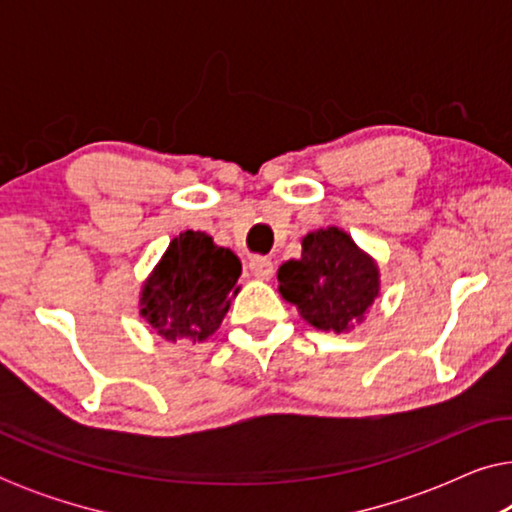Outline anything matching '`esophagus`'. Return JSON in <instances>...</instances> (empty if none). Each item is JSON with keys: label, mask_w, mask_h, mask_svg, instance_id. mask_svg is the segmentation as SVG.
I'll use <instances>...</instances> for the list:
<instances>
[{"label": "esophagus", "mask_w": 512, "mask_h": 512, "mask_svg": "<svg viewBox=\"0 0 512 512\" xmlns=\"http://www.w3.org/2000/svg\"><path fill=\"white\" fill-rule=\"evenodd\" d=\"M249 270H251V275L258 279H270L272 272H275V265H272L268 256H251Z\"/></svg>", "instance_id": "obj_1"}]
</instances>
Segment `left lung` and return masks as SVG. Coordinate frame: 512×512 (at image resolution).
Returning a JSON list of instances; mask_svg holds the SVG:
<instances>
[{
    "instance_id": "obj_1",
    "label": "left lung",
    "mask_w": 512,
    "mask_h": 512,
    "mask_svg": "<svg viewBox=\"0 0 512 512\" xmlns=\"http://www.w3.org/2000/svg\"><path fill=\"white\" fill-rule=\"evenodd\" d=\"M279 293L300 317L321 331H349L380 293L373 258L340 228H321L303 237V254L277 272Z\"/></svg>"
}]
</instances>
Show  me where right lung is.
Returning a JSON list of instances; mask_svg holds the SVG:
<instances>
[{"mask_svg":"<svg viewBox=\"0 0 512 512\" xmlns=\"http://www.w3.org/2000/svg\"><path fill=\"white\" fill-rule=\"evenodd\" d=\"M242 263L205 233L174 237L142 289V317L165 340H207L226 317Z\"/></svg>","mask_w":512,"mask_h":512,"instance_id":"add662e5","label":"right lung"}]
</instances>
